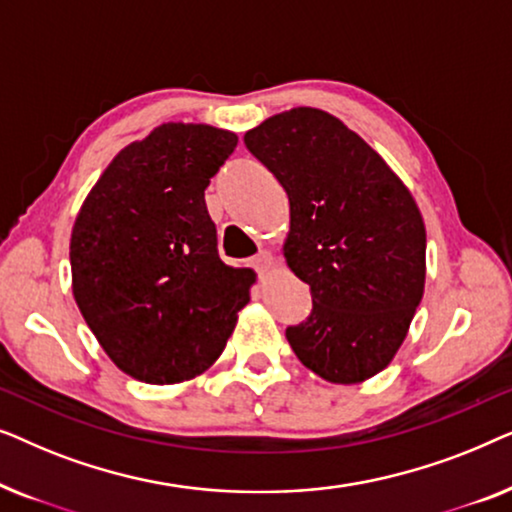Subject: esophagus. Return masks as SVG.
I'll list each match as a JSON object with an SVG mask.
<instances>
[{"label": "esophagus", "mask_w": 512, "mask_h": 512, "mask_svg": "<svg viewBox=\"0 0 512 512\" xmlns=\"http://www.w3.org/2000/svg\"><path fill=\"white\" fill-rule=\"evenodd\" d=\"M251 265H254V270L258 275H268V272L275 268V258L268 251H261L256 258H251Z\"/></svg>", "instance_id": "esophagus-1"}]
</instances>
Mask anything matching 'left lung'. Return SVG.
Segmentation results:
<instances>
[{"label":"left lung","instance_id":"1","mask_svg":"<svg viewBox=\"0 0 512 512\" xmlns=\"http://www.w3.org/2000/svg\"><path fill=\"white\" fill-rule=\"evenodd\" d=\"M244 144L289 195L284 256L312 312L286 328L305 368L366 382L394 359L424 296L426 228L408 186L340 118L296 107Z\"/></svg>","mask_w":512,"mask_h":512}]
</instances>
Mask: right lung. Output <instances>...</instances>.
Instances as JSON below:
<instances>
[{"label":"right lung","instance_id":"obj_1","mask_svg":"<svg viewBox=\"0 0 512 512\" xmlns=\"http://www.w3.org/2000/svg\"><path fill=\"white\" fill-rule=\"evenodd\" d=\"M235 146V132L205 123L158 125L111 160L76 214L74 300L109 359L139 382L205 373L249 303L254 270L221 261L205 205Z\"/></svg>","mask_w":512,"mask_h":512}]
</instances>
